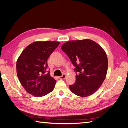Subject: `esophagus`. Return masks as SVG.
<instances>
[{"mask_svg":"<svg viewBox=\"0 0 128 128\" xmlns=\"http://www.w3.org/2000/svg\"><path fill=\"white\" fill-rule=\"evenodd\" d=\"M65 77H66V74H63L62 76H60L59 78L60 79H64L65 78Z\"/></svg>","mask_w":128,"mask_h":128,"instance_id":"1","label":"esophagus"}]
</instances>
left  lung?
I'll list each match as a JSON object with an SVG mask.
<instances>
[{"label":"left lung","mask_w":128,"mask_h":128,"mask_svg":"<svg viewBox=\"0 0 128 128\" xmlns=\"http://www.w3.org/2000/svg\"><path fill=\"white\" fill-rule=\"evenodd\" d=\"M61 49L79 73L74 84L69 86L71 92L81 97L94 94L107 75L108 58L105 51L96 42L87 38L66 42Z\"/></svg>","instance_id":"1"}]
</instances>
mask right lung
<instances>
[{"instance_id": "obj_1", "label": "right lung", "mask_w": 128, "mask_h": 128, "mask_svg": "<svg viewBox=\"0 0 128 128\" xmlns=\"http://www.w3.org/2000/svg\"><path fill=\"white\" fill-rule=\"evenodd\" d=\"M57 41H36L22 51L16 61L18 79L27 92L41 97L52 92L56 80L52 77L47 60L60 44Z\"/></svg>"}]
</instances>
